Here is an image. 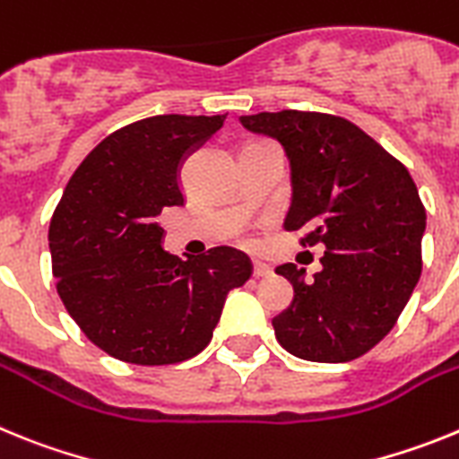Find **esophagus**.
<instances>
[{
    "label": "esophagus",
    "instance_id": "esophagus-1",
    "mask_svg": "<svg viewBox=\"0 0 459 459\" xmlns=\"http://www.w3.org/2000/svg\"><path fill=\"white\" fill-rule=\"evenodd\" d=\"M253 275H255V278H269L271 266L266 264V262H262V259H255V262H253Z\"/></svg>",
    "mask_w": 459,
    "mask_h": 459
}]
</instances>
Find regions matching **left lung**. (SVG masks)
<instances>
[{"instance_id":"obj_1","label":"left lung","mask_w":459,"mask_h":459,"mask_svg":"<svg viewBox=\"0 0 459 459\" xmlns=\"http://www.w3.org/2000/svg\"><path fill=\"white\" fill-rule=\"evenodd\" d=\"M253 133L275 137L291 165L287 232L301 246H326L322 271L282 264L294 301L273 319L290 354L347 363L370 351L395 326L420 278L425 206L411 174L356 124L324 112L241 117Z\"/></svg>"}]
</instances>
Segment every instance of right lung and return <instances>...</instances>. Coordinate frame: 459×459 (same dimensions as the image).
Segmentation results:
<instances>
[{"label":"right lung","mask_w":459,"mask_h":459,"mask_svg":"<svg viewBox=\"0 0 459 459\" xmlns=\"http://www.w3.org/2000/svg\"><path fill=\"white\" fill-rule=\"evenodd\" d=\"M225 115H158L105 137L68 181L50 221L56 294L82 333L115 359L169 366L213 338L248 255L218 246L181 259L163 250L158 216L184 204L179 169Z\"/></svg>","instance_id":"obj_1"}]
</instances>
